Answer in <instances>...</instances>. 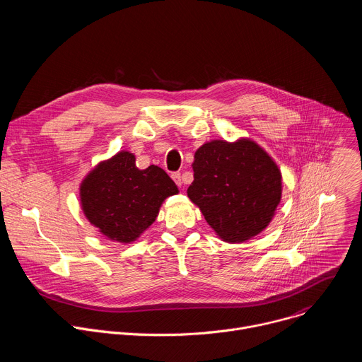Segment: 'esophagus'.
<instances>
[{"mask_svg":"<svg viewBox=\"0 0 362 362\" xmlns=\"http://www.w3.org/2000/svg\"><path fill=\"white\" fill-rule=\"evenodd\" d=\"M172 179L175 180V183H176L177 186H182V175H180V172L172 173Z\"/></svg>","mask_w":362,"mask_h":362,"instance_id":"obj_1","label":"esophagus"}]
</instances>
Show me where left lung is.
I'll list each match as a JSON object with an SVG mask.
<instances>
[{"label":"left lung","mask_w":362,"mask_h":362,"mask_svg":"<svg viewBox=\"0 0 362 362\" xmlns=\"http://www.w3.org/2000/svg\"><path fill=\"white\" fill-rule=\"evenodd\" d=\"M194 180L187 189L206 222L230 243L261 233L272 221L282 194V176L255 141L212 140L194 153Z\"/></svg>","instance_id":"left-lung-1"}]
</instances>
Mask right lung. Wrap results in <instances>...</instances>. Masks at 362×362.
<instances>
[{"label":"right lung","instance_id":"obj_1","mask_svg":"<svg viewBox=\"0 0 362 362\" xmlns=\"http://www.w3.org/2000/svg\"><path fill=\"white\" fill-rule=\"evenodd\" d=\"M177 192L162 168L140 170L133 153L119 151L87 175L80 199L91 225L112 240L130 243L156 221L165 199Z\"/></svg>","mask_w":362,"mask_h":362}]
</instances>
